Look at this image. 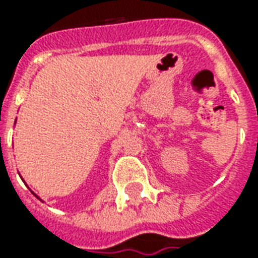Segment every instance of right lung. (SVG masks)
Listing matches in <instances>:
<instances>
[{"label": "right lung", "mask_w": 258, "mask_h": 258, "mask_svg": "<svg viewBox=\"0 0 258 258\" xmlns=\"http://www.w3.org/2000/svg\"><path fill=\"white\" fill-rule=\"evenodd\" d=\"M34 195H36V194H34ZM36 196H37V195H36ZM37 198H38V196H37ZM38 199H40V198H38Z\"/></svg>", "instance_id": "obj_1"}]
</instances>
